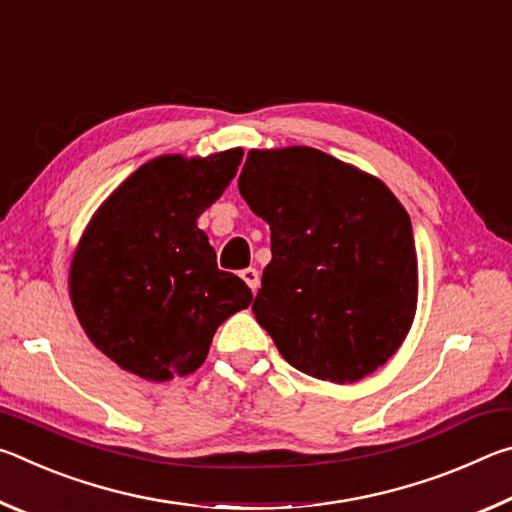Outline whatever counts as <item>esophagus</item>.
<instances>
[{
    "mask_svg": "<svg viewBox=\"0 0 512 512\" xmlns=\"http://www.w3.org/2000/svg\"><path fill=\"white\" fill-rule=\"evenodd\" d=\"M241 280H244L250 289H253V293L259 289V271L257 268H244V271L239 273Z\"/></svg>",
    "mask_w": 512,
    "mask_h": 512,
    "instance_id": "1",
    "label": "esophagus"
}]
</instances>
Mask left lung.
<instances>
[{
	"label": "left lung",
	"mask_w": 512,
	"mask_h": 512,
	"mask_svg": "<svg viewBox=\"0 0 512 512\" xmlns=\"http://www.w3.org/2000/svg\"><path fill=\"white\" fill-rule=\"evenodd\" d=\"M239 194L271 225L253 311L293 368L345 384L393 357L415 316L411 219L381 180L309 146L250 151Z\"/></svg>",
	"instance_id": "1"
}]
</instances>
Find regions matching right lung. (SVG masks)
I'll return each mask as SVG.
<instances>
[{
    "mask_svg": "<svg viewBox=\"0 0 512 512\" xmlns=\"http://www.w3.org/2000/svg\"><path fill=\"white\" fill-rule=\"evenodd\" d=\"M241 149L142 164L94 214L76 248L69 293L85 334L128 372L151 381L194 372L225 318L253 293L196 219L235 178Z\"/></svg>",
    "mask_w": 512,
    "mask_h": 512,
    "instance_id": "1",
    "label": "right lung"
}]
</instances>
